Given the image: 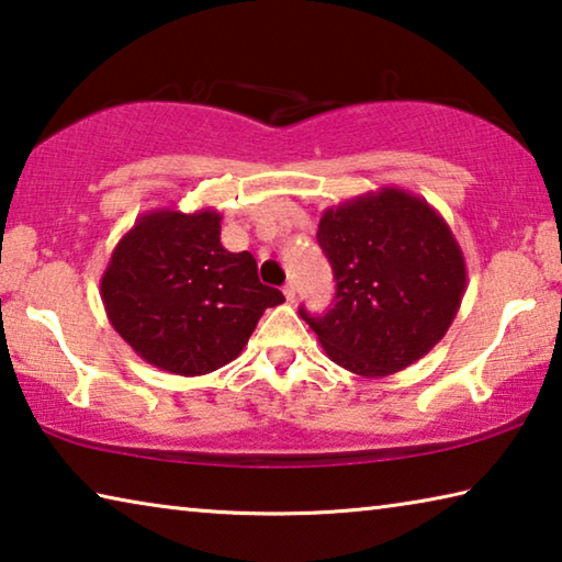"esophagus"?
Wrapping results in <instances>:
<instances>
[{
	"instance_id": "1",
	"label": "esophagus",
	"mask_w": 562,
	"mask_h": 562,
	"mask_svg": "<svg viewBox=\"0 0 562 562\" xmlns=\"http://www.w3.org/2000/svg\"><path fill=\"white\" fill-rule=\"evenodd\" d=\"M284 300H288V302H292L294 297H297V288H294V284L292 282H288V284H284Z\"/></svg>"
}]
</instances>
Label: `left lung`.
Masks as SVG:
<instances>
[{
    "mask_svg": "<svg viewBox=\"0 0 562 562\" xmlns=\"http://www.w3.org/2000/svg\"><path fill=\"white\" fill-rule=\"evenodd\" d=\"M317 243L337 280L335 307L300 315L335 364L379 379L439 345L461 307L465 260L424 198L389 186L327 207Z\"/></svg>",
    "mask_w": 562,
    "mask_h": 562,
    "instance_id": "8db88e82",
    "label": "left lung"
}]
</instances>
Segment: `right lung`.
Returning <instances> with one entry per match:
<instances>
[{
  "mask_svg": "<svg viewBox=\"0 0 562 562\" xmlns=\"http://www.w3.org/2000/svg\"><path fill=\"white\" fill-rule=\"evenodd\" d=\"M221 213L150 211L113 247L101 300L113 329L164 372L201 376L240 355L262 312L284 302L250 252H227Z\"/></svg>",
  "mask_w": 562,
  "mask_h": 562,
  "instance_id": "add662e5",
  "label": "right lung"
}]
</instances>
